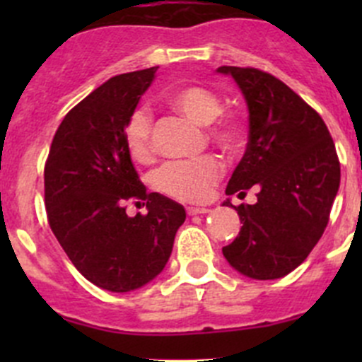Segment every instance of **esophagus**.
Returning <instances> with one entry per match:
<instances>
[{
	"mask_svg": "<svg viewBox=\"0 0 362 362\" xmlns=\"http://www.w3.org/2000/svg\"><path fill=\"white\" fill-rule=\"evenodd\" d=\"M210 211V208H199V206H187L189 215H204Z\"/></svg>",
	"mask_w": 362,
	"mask_h": 362,
	"instance_id": "34e87169",
	"label": "esophagus"
}]
</instances>
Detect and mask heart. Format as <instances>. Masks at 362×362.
<instances>
[{"instance_id":"1","label":"heart","mask_w":362,"mask_h":362,"mask_svg":"<svg viewBox=\"0 0 362 362\" xmlns=\"http://www.w3.org/2000/svg\"><path fill=\"white\" fill-rule=\"evenodd\" d=\"M173 110L198 126H210L222 113V101L217 94L203 87H182L168 96ZM152 120L145 110L131 113L124 127V140L131 158L147 160L152 154ZM210 136L224 151L233 152L242 144V127L231 119L221 120L210 129ZM221 177V164L211 156L192 160H175L164 164L156 173V187L178 202H203Z\"/></svg>"}]
</instances>
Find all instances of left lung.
Wrapping results in <instances>:
<instances>
[{
	"label": "left lung",
	"mask_w": 362,
	"mask_h": 362,
	"mask_svg": "<svg viewBox=\"0 0 362 362\" xmlns=\"http://www.w3.org/2000/svg\"><path fill=\"white\" fill-rule=\"evenodd\" d=\"M217 73L235 80L249 110V144L226 194L259 189L257 203L235 206L242 228L222 254L249 279H282L326 229L339 187L337 148L319 113L279 78L255 68ZM222 206H233L231 199Z\"/></svg>",
	"instance_id": "obj_1"
}]
</instances>
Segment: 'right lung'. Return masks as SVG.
<instances>
[{
    "label": "right lung",
    "instance_id": "add662e5",
    "mask_svg": "<svg viewBox=\"0 0 362 362\" xmlns=\"http://www.w3.org/2000/svg\"><path fill=\"white\" fill-rule=\"evenodd\" d=\"M156 71L124 73L94 89L57 127L45 164L50 229L73 266L110 293H131L152 282L185 221L180 203L148 194L124 140L127 119ZM129 199L147 201L148 215L129 218Z\"/></svg>",
    "mask_w": 362,
    "mask_h": 362
}]
</instances>
